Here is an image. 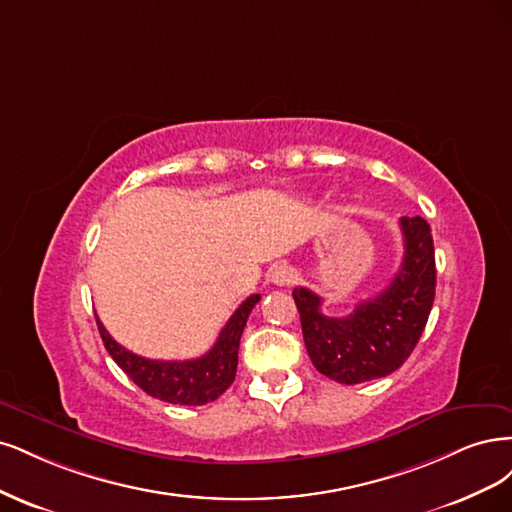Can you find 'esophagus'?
Here are the masks:
<instances>
[{"instance_id":"esophagus-1","label":"esophagus","mask_w":512,"mask_h":512,"mask_svg":"<svg viewBox=\"0 0 512 512\" xmlns=\"http://www.w3.org/2000/svg\"><path fill=\"white\" fill-rule=\"evenodd\" d=\"M295 280L293 268H289L287 263H276V266L270 270V283L276 287H285L291 285Z\"/></svg>"}]
</instances>
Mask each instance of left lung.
<instances>
[{
    "mask_svg": "<svg viewBox=\"0 0 512 512\" xmlns=\"http://www.w3.org/2000/svg\"><path fill=\"white\" fill-rule=\"evenodd\" d=\"M404 259L389 285L359 302L349 317H325L321 298L293 289L306 351L315 368L342 385H357L398 370L415 349L436 295L432 229L421 217L400 219Z\"/></svg>",
    "mask_w": 512,
    "mask_h": 512,
    "instance_id": "left-lung-1",
    "label": "left lung"
}]
</instances>
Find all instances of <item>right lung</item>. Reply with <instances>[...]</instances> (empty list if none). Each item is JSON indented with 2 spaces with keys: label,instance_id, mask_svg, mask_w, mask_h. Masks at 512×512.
Instances as JSON below:
<instances>
[{
  "label": "right lung",
  "instance_id": "add662e5",
  "mask_svg": "<svg viewBox=\"0 0 512 512\" xmlns=\"http://www.w3.org/2000/svg\"><path fill=\"white\" fill-rule=\"evenodd\" d=\"M259 300L261 295L257 293L246 298L234 315L229 317L212 349L202 357L187 361H159L140 357L114 340L100 319H97V329H100V336L110 357L117 361L119 368L142 391L168 404L202 406L217 400L234 383L240 338L246 319H249L253 306Z\"/></svg>",
  "mask_w": 512,
  "mask_h": 512
}]
</instances>
